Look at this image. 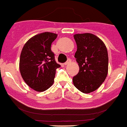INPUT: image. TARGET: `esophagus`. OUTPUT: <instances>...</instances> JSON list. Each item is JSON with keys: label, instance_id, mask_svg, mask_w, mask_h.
Wrapping results in <instances>:
<instances>
[{"label": "esophagus", "instance_id": "esophagus-1", "mask_svg": "<svg viewBox=\"0 0 127 127\" xmlns=\"http://www.w3.org/2000/svg\"><path fill=\"white\" fill-rule=\"evenodd\" d=\"M70 63H71V59H68L67 61L64 64V65H66L69 64H70Z\"/></svg>", "mask_w": 127, "mask_h": 127}]
</instances>
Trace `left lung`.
<instances>
[{
  "instance_id": "1",
  "label": "left lung",
  "mask_w": 127,
  "mask_h": 127,
  "mask_svg": "<svg viewBox=\"0 0 127 127\" xmlns=\"http://www.w3.org/2000/svg\"><path fill=\"white\" fill-rule=\"evenodd\" d=\"M74 38L77 45L75 57L79 72L73 76V84L80 92L89 94L97 90L107 76V49L103 41L92 33L75 34Z\"/></svg>"
}]
</instances>
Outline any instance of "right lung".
I'll return each mask as SVG.
<instances>
[{"mask_svg":"<svg viewBox=\"0 0 127 127\" xmlns=\"http://www.w3.org/2000/svg\"><path fill=\"white\" fill-rule=\"evenodd\" d=\"M56 37V33H39L30 38L22 49L21 75L28 86L37 92H44L53 84L56 69L61 66L51 48Z\"/></svg>","mask_w":127,"mask_h":127,"instance_id":"1","label":"right lung"}]
</instances>
